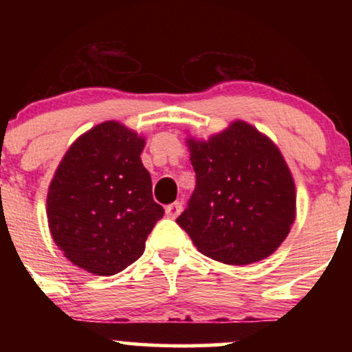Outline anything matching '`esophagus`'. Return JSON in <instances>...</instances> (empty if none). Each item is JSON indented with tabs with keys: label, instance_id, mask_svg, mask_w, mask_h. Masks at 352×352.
<instances>
[{
	"label": "esophagus",
	"instance_id": "esophagus-1",
	"mask_svg": "<svg viewBox=\"0 0 352 352\" xmlns=\"http://www.w3.org/2000/svg\"><path fill=\"white\" fill-rule=\"evenodd\" d=\"M182 210H184V207H182L180 201H173L172 205H167V207H165V215L168 218H177L182 213Z\"/></svg>",
	"mask_w": 352,
	"mask_h": 352
}]
</instances>
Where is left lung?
Here are the masks:
<instances>
[{
  "label": "left lung",
  "mask_w": 352,
  "mask_h": 352,
  "mask_svg": "<svg viewBox=\"0 0 352 352\" xmlns=\"http://www.w3.org/2000/svg\"><path fill=\"white\" fill-rule=\"evenodd\" d=\"M195 190L177 223L200 253L227 265L270 256L288 236L296 192L268 137L233 122L208 142L188 140Z\"/></svg>",
  "instance_id": "8db88e82"
}]
</instances>
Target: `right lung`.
<instances>
[{
    "mask_svg": "<svg viewBox=\"0 0 352 352\" xmlns=\"http://www.w3.org/2000/svg\"><path fill=\"white\" fill-rule=\"evenodd\" d=\"M144 139L109 120L80 135L60 160L47 192L56 245L79 268L111 276L142 256L164 217L142 165Z\"/></svg>",
    "mask_w": 352,
    "mask_h": 352,
    "instance_id": "add662e5",
    "label": "right lung"
}]
</instances>
